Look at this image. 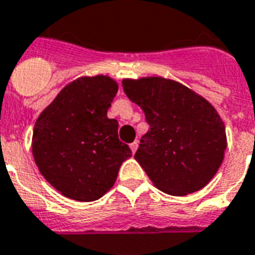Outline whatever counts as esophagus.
I'll return each instance as SVG.
<instances>
[{
  "label": "esophagus",
  "mask_w": 255,
  "mask_h": 255,
  "mask_svg": "<svg viewBox=\"0 0 255 255\" xmlns=\"http://www.w3.org/2000/svg\"><path fill=\"white\" fill-rule=\"evenodd\" d=\"M137 144H139V143H137V140H135V142H132L131 144H129V147H131V150H132L133 154H135V151L137 150Z\"/></svg>",
  "instance_id": "esophagus-1"
}]
</instances>
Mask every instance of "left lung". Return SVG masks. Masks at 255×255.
<instances>
[{
	"mask_svg": "<svg viewBox=\"0 0 255 255\" xmlns=\"http://www.w3.org/2000/svg\"><path fill=\"white\" fill-rule=\"evenodd\" d=\"M123 89L142 108L150 126L135 159L152 184L173 196L204 188L222 165L227 147L216 109L189 88L161 77L124 80Z\"/></svg>",
	"mask_w": 255,
	"mask_h": 255,
	"instance_id": "obj_1",
	"label": "left lung"
}]
</instances>
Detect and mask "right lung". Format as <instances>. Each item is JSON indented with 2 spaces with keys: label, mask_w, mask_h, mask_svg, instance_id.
<instances>
[{
  "label": "right lung",
  "mask_w": 255,
  "mask_h": 255,
  "mask_svg": "<svg viewBox=\"0 0 255 255\" xmlns=\"http://www.w3.org/2000/svg\"><path fill=\"white\" fill-rule=\"evenodd\" d=\"M118 84L107 75L82 77L60 90L37 118L32 154L41 175L77 201H94L115 184L132 155L119 140V123L108 119Z\"/></svg>",
  "instance_id": "1"
}]
</instances>
